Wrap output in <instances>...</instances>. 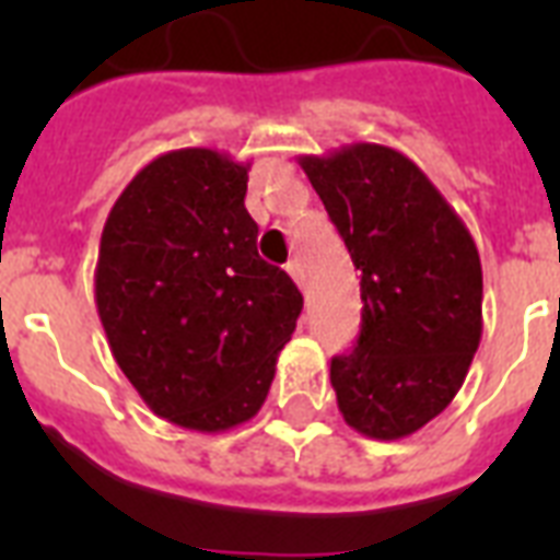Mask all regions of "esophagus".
<instances>
[{
  "instance_id": "obj_1",
  "label": "esophagus",
  "mask_w": 560,
  "mask_h": 560,
  "mask_svg": "<svg viewBox=\"0 0 560 560\" xmlns=\"http://www.w3.org/2000/svg\"><path fill=\"white\" fill-rule=\"evenodd\" d=\"M284 270L290 272V279L296 281L299 288L305 284V276H302V264H299V258H293V261H288V267H284Z\"/></svg>"
}]
</instances>
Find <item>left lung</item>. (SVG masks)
Masks as SVG:
<instances>
[{"label": "left lung", "mask_w": 560, "mask_h": 560, "mask_svg": "<svg viewBox=\"0 0 560 560\" xmlns=\"http://www.w3.org/2000/svg\"><path fill=\"white\" fill-rule=\"evenodd\" d=\"M299 165L360 270V337L331 360L337 407L369 439L412 435L451 404L479 349L477 244L424 171L392 148L346 144Z\"/></svg>", "instance_id": "left-lung-1"}]
</instances>
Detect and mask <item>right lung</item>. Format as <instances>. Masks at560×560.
<instances>
[{
  "instance_id": "right-lung-1",
  "label": "right lung",
  "mask_w": 560,
  "mask_h": 560,
  "mask_svg": "<svg viewBox=\"0 0 560 560\" xmlns=\"http://www.w3.org/2000/svg\"><path fill=\"white\" fill-rule=\"evenodd\" d=\"M249 165L209 148L148 162L101 232L95 305L109 351L160 418L223 433L261 409L302 293L258 255Z\"/></svg>"
}]
</instances>
